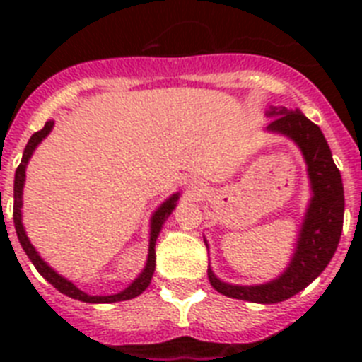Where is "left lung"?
<instances>
[{
    "instance_id": "1",
    "label": "left lung",
    "mask_w": 362,
    "mask_h": 362,
    "mask_svg": "<svg viewBox=\"0 0 362 362\" xmlns=\"http://www.w3.org/2000/svg\"><path fill=\"white\" fill-rule=\"evenodd\" d=\"M267 132L288 137L306 163L310 201L297 233L292 259L283 274L261 284H232L221 281L209 264L210 284L219 293L259 305H274L290 299L321 276L337 250L344 217V188L332 150L317 124L299 108L270 107ZM209 248V243L204 239Z\"/></svg>"
}]
</instances>
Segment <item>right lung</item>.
Wrapping results in <instances>:
<instances>
[{"mask_svg": "<svg viewBox=\"0 0 362 362\" xmlns=\"http://www.w3.org/2000/svg\"><path fill=\"white\" fill-rule=\"evenodd\" d=\"M54 129V119H49L45 123L43 129L40 132H34L28 139L27 146L23 150V158L19 163L18 170L14 175V226L16 233H18V239L21 243V248L25 250V254L28 255V259L32 261V264L36 267V270L40 272L45 279L52 284L54 288H57L65 296L72 297V299L83 300V303H92V305H99V303H119V300H129L134 297L141 296L146 288H148L150 281H152L153 270H156V241H158L159 233H161L163 225L165 221L170 217V214L174 212V209L177 206L179 196L181 192H174L172 196L166 197L158 209L153 210L152 217H150V235H148V255H146L145 268L141 270V274L132 281V283L127 286L124 290L117 293H112V296H88L86 292L79 290L72 281H69L66 277H63L62 274H57L52 267H50L47 261L40 255V252L36 250V246L32 245L30 239H28L27 232H25L23 226V187H25V177H27V165L30 161L32 153L36 152V148L40 146V143L43 141L45 137L49 136Z\"/></svg>", "mask_w": 362, "mask_h": 362, "instance_id": "right-lung-1", "label": "right lung"}]
</instances>
